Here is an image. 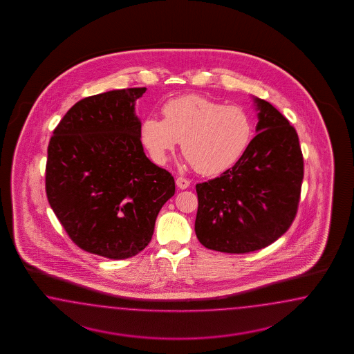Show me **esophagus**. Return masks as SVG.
I'll use <instances>...</instances> for the list:
<instances>
[{
    "instance_id": "esophagus-1",
    "label": "esophagus",
    "mask_w": 354,
    "mask_h": 354,
    "mask_svg": "<svg viewBox=\"0 0 354 354\" xmlns=\"http://www.w3.org/2000/svg\"><path fill=\"white\" fill-rule=\"evenodd\" d=\"M189 184H191V182L185 178H178L176 179V185H178L179 189H187L189 187Z\"/></svg>"
}]
</instances>
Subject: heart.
<instances>
[{
	"label": "heart",
	"mask_w": 354,
	"mask_h": 354,
	"mask_svg": "<svg viewBox=\"0 0 354 354\" xmlns=\"http://www.w3.org/2000/svg\"><path fill=\"white\" fill-rule=\"evenodd\" d=\"M162 113L163 119L150 115L140 124V140L158 165L182 141L184 161L203 175H218L243 157L253 136L252 119L243 107L206 97L172 98Z\"/></svg>",
	"instance_id": "heart-1"
}]
</instances>
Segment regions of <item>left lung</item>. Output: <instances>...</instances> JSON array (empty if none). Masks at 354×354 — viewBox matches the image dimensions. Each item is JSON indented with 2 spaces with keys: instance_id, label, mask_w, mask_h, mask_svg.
I'll list each match as a JSON object with an SVG mask.
<instances>
[{
  "instance_id": "obj_1",
  "label": "left lung",
  "mask_w": 354,
  "mask_h": 354,
  "mask_svg": "<svg viewBox=\"0 0 354 354\" xmlns=\"http://www.w3.org/2000/svg\"><path fill=\"white\" fill-rule=\"evenodd\" d=\"M253 98L257 135L219 178L196 185L194 231L207 249L249 253L290 228L300 201L304 160L296 129L270 102Z\"/></svg>"
}]
</instances>
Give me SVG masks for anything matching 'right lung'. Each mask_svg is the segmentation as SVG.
I'll return each mask as SVG.
<instances>
[{
	"label": "right lung",
	"instance_id": "add662e5",
	"mask_svg": "<svg viewBox=\"0 0 354 354\" xmlns=\"http://www.w3.org/2000/svg\"><path fill=\"white\" fill-rule=\"evenodd\" d=\"M147 88L114 89L76 102L48 145L45 189L67 235L110 259L140 253L175 193L171 174L145 156L135 104Z\"/></svg>",
	"mask_w": 354,
	"mask_h": 354
}]
</instances>
